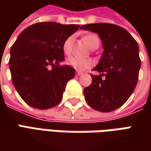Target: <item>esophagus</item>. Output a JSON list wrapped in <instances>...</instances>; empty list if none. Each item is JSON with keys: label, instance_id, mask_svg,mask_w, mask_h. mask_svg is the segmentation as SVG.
I'll use <instances>...</instances> for the list:
<instances>
[{"label": "esophagus", "instance_id": "obj_1", "mask_svg": "<svg viewBox=\"0 0 151 151\" xmlns=\"http://www.w3.org/2000/svg\"><path fill=\"white\" fill-rule=\"evenodd\" d=\"M82 75V72H80V71H78V72L76 73V76H81Z\"/></svg>", "mask_w": 151, "mask_h": 151}]
</instances>
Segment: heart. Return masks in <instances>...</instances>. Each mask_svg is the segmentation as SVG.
I'll return each mask as SVG.
<instances>
[{
  "label": "heart",
  "mask_w": 151,
  "mask_h": 151,
  "mask_svg": "<svg viewBox=\"0 0 151 151\" xmlns=\"http://www.w3.org/2000/svg\"><path fill=\"white\" fill-rule=\"evenodd\" d=\"M71 37H69L65 39V41L63 44V50L64 53L68 55L70 52V44H71ZM85 43L86 45L91 48L96 44H99V38L96 36V34H87L84 37ZM67 64L70 66L73 67L75 70L78 71H83L85 70L90 68L92 65V61L90 60H86L83 58H80L77 56H70L67 59Z\"/></svg>",
  "instance_id": "b5f03b06"
}]
</instances>
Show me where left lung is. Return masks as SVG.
I'll return each mask as SVG.
<instances>
[{
	"mask_svg": "<svg viewBox=\"0 0 151 151\" xmlns=\"http://www.w3.org/2000/svg\"><path fill=\"white\" fill-rule=\"evenodd\" d=\"M81 29L97 33L103 48L93 68L99 75H91V84L84 89L85 99L96 111L112 112L129 98L136 86L141 66L138 43L127 30L114 24L91 23Z\"/></svg>",
	"mask_w": 151,
	"mask_h": 151,
	"instance_id": "left-lung-1",
	"label": "left lung"
}]
</instances>
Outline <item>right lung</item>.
Here are the masks:
<instances>
[{"label": "right lung", "instance_id": "right-lung-1", "mask_svg": "<svg viewBox=\"0 0 151 151\" xmlns=\"http://www.w3.org/2000/svg\"><path fill=\"white\" fill-rule=\"evenodd\" d=\"M79 27L38 22L18 35L10 51V71L16 90L29 106L49 109L60 102L67 82L76 74L70 65L60 66L65 60L63 44Z\"/></svg>", "mask_w": 151, "mask_h": 151}]
</instances>
